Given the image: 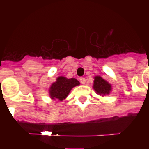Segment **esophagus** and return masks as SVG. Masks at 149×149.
<instances>
[{"mask_svg": "<svg viewBox=\"0 0 149 149\" xmlns=\"http://www.w3.org/2000/svg\"><path fill=\"white\" fill-rule=\"evenodd\" d=\"M79 82H80L82 84H86V79L84 78V77H80V78H79Z\"/></svg>", "mask_w": 149, "mask_h": 149, "instance_id": "obj_1", "label": "esophagus"}]
</instances>
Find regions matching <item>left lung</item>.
I'll list each match as a JSON object with an SVG mask.
<instances>
[{
	"mask_svg": "<svg viewBox=\"0 0 149 149\" xmlns=\"http://www.w3.org/2000/svg\"><path fill=\"white\" fill-rule=\"evenodd\" d=\"M93 88L97 92V94L100 95L105 96L109 94L111 91V85L108 82L100 76H96L94 77V81H93Z\"/></svg>",
	"mask_w": 149,
	"mask_h": 149,
	"instance_id": "obj_1",
	"label": "left lung"
}]
</instances>
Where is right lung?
Wrapping results in <instances>:
<instances>
[{
  "mask_svg": "<svg viewBox=\"0 0 149 149\" xmlns=\"http://www.w3.org/2000/svg\"><path fill=\"white\" fill-rule=\"evenodd\" d=\"M78 85H79V82L75 78L68 79L65 77H58L50 86V97L53 100H63L67 97L70 91Z\"/></svg>",
  "mask_w": 149,
  "mask_h": 149,
  "instance_id": "add662e5",
  "label": "right lung"
}]
</instances>
